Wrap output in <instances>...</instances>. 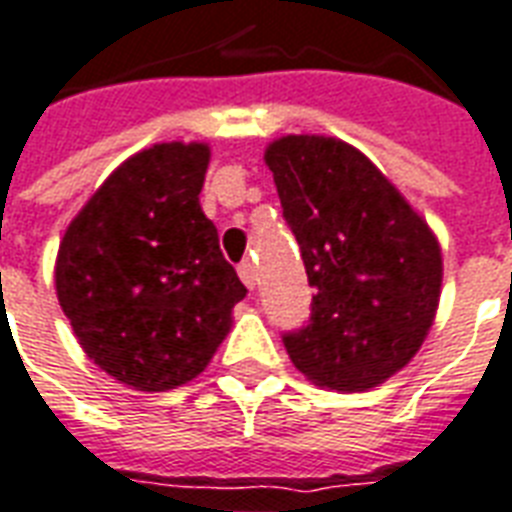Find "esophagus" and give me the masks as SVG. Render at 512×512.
<instances>
[{"label": "esophagus", "instance_id": "obj_1", "mask_svg": "<svg viewBox=\"0 0 512 512\" xmlns=\"http://www.w3.org/2000/svg\"><path fill=\"white\" fill-rule=\"evenodd\" d=\"M237 272H240V280L245 283L248 288H256V280H259V275H256V264H253L251 259L240 261V267H237Z\"/></svg>", "mask_w": 512, "mask_h": 512}]
</instances>
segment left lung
<instances>
[{
  "label": "left lung",
  "instance_id": "obj_1",
  "mask_svg": "<svg viewBox=\"0 0 512 512\" xmlns=\"http://www.w3.org/2000/svg\"><path fill=\"white\" fill-rule=\"evenodd\" d=\"M280 207L313 288L310 318L283 345L302 375L367 391L416 356L432 326L440 245L364 153L291 134L267 148Z\"/></svg>",
  "mask_w": 512,
  "mask_h": 512
}]
</instances>
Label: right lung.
<instances>
[{"mask_svg":"<svg viewBox=\"0 0 512 512\" xmlns=\"http://www.w3.org/2000/svg\"><path fill=\"white\" fill-rule=\"evenodd\" d=\"M207 161L202 142L137 153L59 245L56 294L75 337L107 375L140 391L197 378L248 294L199 207Z\"/></svg>","mask_w":512,"mask_h":512,"instance_id":"right-lung-1","label":"right lung"}]
</instances>
